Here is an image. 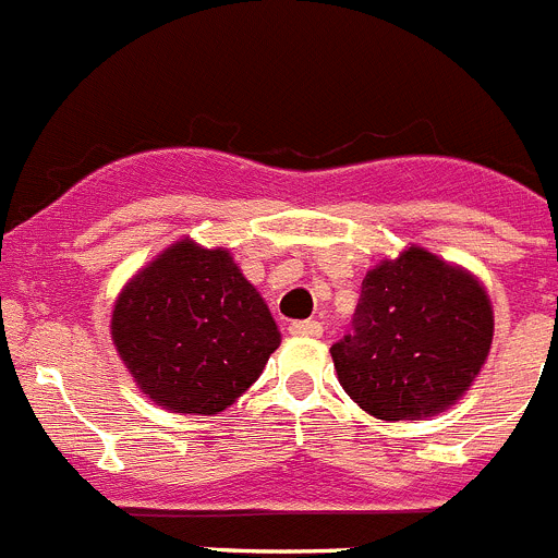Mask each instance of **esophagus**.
Segmentation results:
<instances>
[{
	"mask_svg": "<svg viewBox=\"0 0 558 558\" xmlns=\"http://www.w3.org/2000/svg\"><path fill=\"white\" fill-rule=\"evenodd\" d=\"M290 335L293 337H320L324 335V326L318 320H295L290 324Z\"/></svg>",
	"mask_w": 558,
	"mask_h": 558,
	"instance_id": "1",
	"label": "esophagus"
}]
</instances>
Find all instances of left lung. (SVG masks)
I'll return each mask as SVG.
<instances>
[{"label":"left lung","instance_id":"1","mask_svg":"<svg viewBox=\"0 0 558 558\" xmlns=\"http://www.w3.org/2000/svg\"><path fill=\"white\" fill-rule=\"evenodd\" d=\"M495 315L476 274L409 243L365 274L354 331L331 345L337 379L379 421L451 409L493 349Z\"/></svg>","mask_w":558,"mask_h":558}]
</instances>
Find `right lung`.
<instances>
[{
	"label": "right lung",
	"instance_id": "add662e5",
	"mask_svg": "<svg viewBox=\"0 0 558 558\" xmlns=\"http://www.w3.org/2000/svg\"><path fill=\"white\" fill-rule=\"evenodd\" d=\"M110 337L137 390L179 415H218L279 349L268 304L229 248L182 238L121 288Z\"/></svg>",
	"mask_w": 558,
	"mask_h": 558
}]
</instances>
